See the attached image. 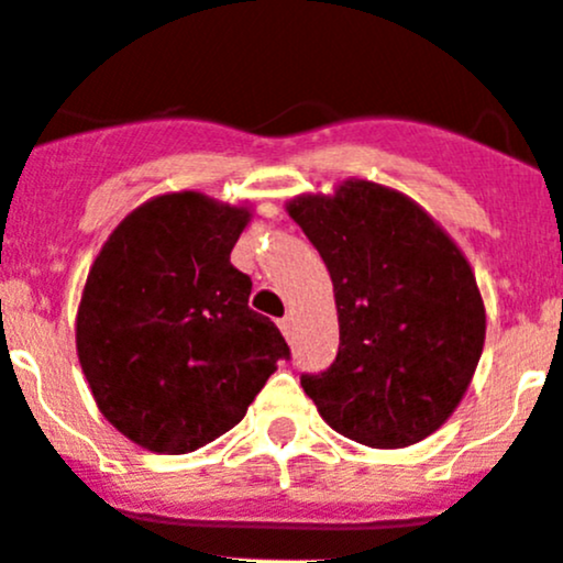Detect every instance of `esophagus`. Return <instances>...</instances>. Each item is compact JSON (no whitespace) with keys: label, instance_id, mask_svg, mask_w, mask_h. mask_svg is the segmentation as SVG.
<instances>
[{"label":"esophagus","instance_id":"1","mask_svg":"<svg viewBox=\"0 0 563 563\" xmlns=\"http://www.w3.org/2000/svg\"><path fill=\"white\" fill-rule=\"evenodd\" d=\"M279 328H282V333H284V336H287V342H289V339H292V317H282V320H279Z\"/></svg>","mask_w":563,"mask_h":563}]
</instances>
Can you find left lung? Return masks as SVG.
Instances as JSON below:
<instances>
[{
	"label": "left lung",
	"instance_id": "8db88e82",
	"mask_svg": "<svg viewBox=\"0 0 563 563\" xmlns=\"http://www.w3.org/2000/svg\"><path fill=\"white\" fill-rule=\"evenodd\" d=\"M289 216L320 252L339 311L336 358L300 386L350 441H424L482 358L484 303L468 260L419 205L377 183L300 197Z\"/></svg>",
	"mask_w": 563,
	"mask_h": 563
}]
</instances>
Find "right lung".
<instances>
[{"label": "right lung", "mask_w": 563, "mask_h": 563, "mask_svg": "<svg viewBox=\"0 0 563 563\" xmlns=\"http://www.w3.org/2000/svg\"><path fill=\"white\" fill-rule=\"evenodd\" d=\"M249 210L202 194L150 199L106 241L76 320L100 413L161 454L197 452L246 416L289 347L249 309L230 263Z\"/></svg>", "instance_id": "add662e5"}]
</instances>
